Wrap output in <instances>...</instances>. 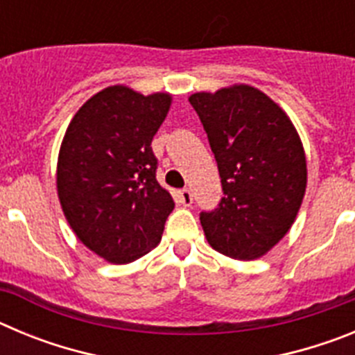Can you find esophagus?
I'll list each match as a JSON object with an SVG mask.
<instances>
[{"instance_id":"1","label":"esophagus","mask_w":355,"mask_h":355,"mask_svg":"<svg viewBox=\"0 0 355 355\" xmlns=\"http://www.w3.org/2000/svg\"><path fill=\"white\" fill-rule=\"evenodd\" d=\"M178 200H180L183 206H190L193 202L192 192H190L188 188H183V190H180V192H178Z\"/></svg>"}]
</instances>
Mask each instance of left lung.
Listing matches in <instances>:
<instances>
[{"instance_id":"1","label":"left lung","mask_w":355,"mask_h":355,"mask_svg":"<svg viewBox=\"0 0 355 355\" xmlns=\"http://www.w3.org/2000/svg\"><path fill=\"white\" fill-rule=\"evenodd\" d=\"M216 159L224 197L200 211L209 245L234 259L259 258L293 224L307 183L304 147L270 97L249 85L190 96Z\"/></svg>"}]
</instances>
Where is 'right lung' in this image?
I'll use <instances>...</instances> for the list:
<instances>
[{"mask_svg":"<svg viewBox=\"0 0 355 355\" xmlns=\"http://www.w3.org/2000/svg\"><path fill=\"white\" fill-rule=\"evenodd\" d=\"M168 108V94L115 85L90 97L65 131L56 168L62 209L85 245L112 263L158 245L174 209L150 147Z\"/></svg>","mask_w":355,"mask_h":355,"instance_id":"obj_1","label":"right lung"}]
</instances>
